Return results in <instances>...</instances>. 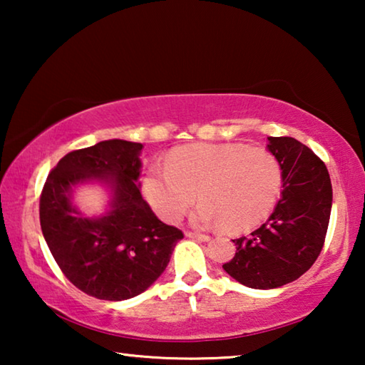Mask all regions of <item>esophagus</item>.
Wrapping results in <instances>:
<instances>
[{
	"instance_id": "1",
	"label": "esophagus",
	"mask_w": 365,
	"mask_h": 365,
	"mask_svg": "<svg viewBox=\"0 0 365 365\" xmlns=\"http://www.w3.org/2000/svg\"><path fill=\"white\" fill-rule=\"evenodd\" d=\"M188 238H193V240H200V242H209L211 237L209 235H202V233H196V232H187L185 233Z\"/></svg>"
}]
</instances>
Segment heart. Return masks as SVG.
I'll return each instance as SVG.
<instances>
[{"label": "heart", "instance_id": "1", "mask_svg": "<svg viewBox=\"0 0 365 365\" xmlns=\"http://www.w3.org/2000/svg\"><path fill=\"white\" fill-rule=\"evenodd\" d=\"M143 191L160 219L174 224L193 206L197 227L222 224L240 232L269 217L282 191L279 160L262 148L201 143L177 148L164 165L146 170Z\"/></svg>", "mask_w": 365, "mask_h": 365}]
</instances>
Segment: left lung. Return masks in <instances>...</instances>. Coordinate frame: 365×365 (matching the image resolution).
<instances>
[{
	"instance_id": "1",
	"label": "left lung",
	"mask_w": 365,
	"mask_h": 365,
	"mask_svg": "<svg viewBox=\"0 0 365 365\" xmlns=\"http://www.w3.org/2000/svg\"><path fill=\"white\" fill-rule=\"evenodd\" d=\"M283 190L274 212L248 237L233 240L237 252L222 267L245 287L279 288L311 269L324 248L331 212L325 164L292 137H269Z\"/></svg>"
}]
</instances>
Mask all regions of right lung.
<instances>
[{"instance_id": "add662e5", "label": "right lung", "mask_w": 365, "mask_h": 365, "mask_svg": "<svg viewBox=\"0 0 365 365\" xmlns=\"http://www.w3.org/2000/svg\"><path fill=\"white\" fill-rule=\"evenodd\" d=\"M141 143L104 140L71 151L43 185L40 225L54 261L72 285L98 299L133 298L158 280L182 230L160 222L143 200L137 180ZM111 177V211L100 220L80 216L70 191L90 178Z\"/></svg>"}]
</instances>
